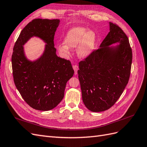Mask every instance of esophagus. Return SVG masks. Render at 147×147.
Here are the masks:
<instances>
[{
	"label": "esophagus",
	"mask_w": 147,
	"mask_h": 147,
	"mask_svg": "<svg viewBox=\"0 0 147 147\" xmlns=\"http://www.w3.org/2000/svg\"><path fill=\"white\" fill-rule=\"evenodd\" d=\"M73 68L74 71V74H78V70L79 69L78 66L77 65H73Z\"/></svg>",
	"instance_id": "esophagus-1"
}]
</instances>
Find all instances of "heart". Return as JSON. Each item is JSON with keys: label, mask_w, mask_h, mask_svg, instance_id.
<instances>
[{"label": "heart", "mask_w": 147, "mask_h": 147, "mask_svg": "<svg viewBox=\"0 0 147 147\" xmlns=\"http://www.w3.org/2000/svg\"><path fill=\"white\" fill-rule=\"evenodd\" d=\"M95 34L92 31H87L82 27H75L69 29L66 33L64 43L58 45V49L65 56L70 55L69 47L78 46V55L81 58H85L92 50L95 41Z\"/></svg>", "instance_id": "obj_1"}]
</instances>
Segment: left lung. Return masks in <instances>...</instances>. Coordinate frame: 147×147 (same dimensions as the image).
<instances>
[{
  "mask_svg": "<svg viewBox=\"0 0 147 147\" xmlns=\"http://www.w3.org/2000/svg\"><path fill=\"white\" fill-rule=\"evenodd\" d=\"M110 31L100 49L79 63L78 78L85 106L91 111L107 110L114 105L127 84L132 51L127 36L119 26L110 23ZM116 42V48L109 45Z\"/></svg>",
  "mask_w": 147,
  "mask_h": 147,
  "instance_id": "left-lung-1",
  "label": "left lung"
}]
</instances>
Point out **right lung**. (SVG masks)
Instances as JSON below:
<instances>
[{
    "instance_id": "right-lung-1",
    "label": "right lung",
    "mask_w": 147,
    "mask_h": 147,
    "mask_svg": "<svg viewBox=\"0 0 147 147\" xmlns=\"http://www.w3.org/2000/svg\"><path fill=\"white\" fill-rule=\"evenodd\" d=\"M59 20L37 18L21 32L11 56L13 81L16 89L29 106L35 110L49 111L64 97L66 82L74 70L71 61L58 57L54 47V35ZM39 36L47 44L38 60L32 62L24 56L22 45L30 37Z\"/></svg>"
}]
</instances>
